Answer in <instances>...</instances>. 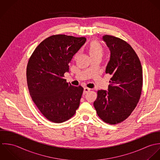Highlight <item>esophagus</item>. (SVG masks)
Here are the masks:
<instances>
[{"instance_id":"obj_1","label":"esophagus","mask_w":160,"mask_h":160,"mask_svg":"<svg viewBox=\"0 0 160 160\" xmlns=\"http://www.w3.org/2000/svg\"><path fill=\"white\" fill-rule=\"evenodd\" d=\"M90 91V89L88 88H85L83 90V95H86Z\"/></svg>"}]
</instances>
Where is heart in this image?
<instances>
[{"instance_id": "heart-1", "label": "heart", "mask_w": 160, "mask_h": 160, "mask_svg": "<svg viewBox=\"0 0 160 160\" xmlns=\"http://www.w3.org/2000/svg\"><path fill=\"white\" fill-rule=\"evenodd\" d=\"M87 51L92 59L96 57H102L104 54L103 47L96 41H93L88 44Z\"/></svg>"}]
</instances>
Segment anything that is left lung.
Returning <instances> with one entry per match:
<instances>
[{
    "label": "left lung",
    "instance_id": "1",
    "mask_svg": "<svg viewBox=\"0 0 160 160\" xmlns=\"http://www.w3.org/2000/svg\"><path fill=\"white\" fill-rule=\"evenodd\" d=\"M102 39L111 52L105 72L112 77L108 91L98 90L93 105L103 121L116 124L128 118L139 101L142 68L136 52L127 42L107 34Z\"/></svg>",
    "mask_w": 160,
    "mask_h": 160
}]
</instances>
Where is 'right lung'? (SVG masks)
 Here are the masks:
<instances>
[{
	"label": "right lung",
	"mask_w": 160,
	"mask_h": 160,
	"mask_svg": "<svg viewBox=\"0 0 160 160\" xmlns=\"http://www.w3.org/2000/svg\"><path fill=\"white\" fill-rule=\"evenodd\" d=\"M85 37L51 36L35 49L27 68L28 90L32 101L49 121L61 123L70 119L80 105L83 88L66 82L73 56L85 43Z\"/></svg>",
	"instance_id": "right-lung-1"
}]
</instances>
